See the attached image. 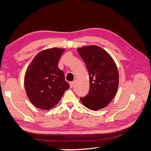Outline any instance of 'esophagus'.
<instances>
[{
  "label": "esophagus",
  "instance_id": "esophagus-1",
  "mask_svg": "<svg viewBox=\"0 0 151 151\" xmlns=\"http://www.w3.org/2000/svg\"><path fill=\"white\" fill-rule=\"evenodd\" d=\"M74 82H70V88H72V87L74 86Z\"/></svg>",
  "mask_w": 151,
  "mask_h": 151
}]
</instances>
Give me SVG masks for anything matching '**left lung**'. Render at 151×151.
<instances>
[{"label": "left lung", "instance_id": "left-lung-1", "mask_svg": "<svg viewBox=\"0 0 151 151\" xmlns=\"http://www.w3.org/2000/svg\"><path fill=\"white\" fill-rule=\"evenodd\" d=\"M88 70L90 88L81 101L92 110L106 107L115 97L119 83L116 65L109 55L99 47L92 45L77 49Z\"/></svg>", "mask_w": 151, "mask_h": 151}]
</instances>
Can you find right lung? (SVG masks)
Masks as SVG:
<instances>
[{
  "mask_svg": "<svg viewBox=\"0 0 151 151\" xmlns=\"http://www.w3.org/2000/svg\"><path fill=\"white\" fill-rule=\"evenodd\" d=\"M64 49L43 50L32 60L26 71L24 87L30 101L35 106L49 109L59 102L69 84L58 67Z\"/></svg>",
  "mask_w": 151,
  "mask_h": 151,
  "instance_id": "1",
  "label": "right lung"
}]
</instances>
